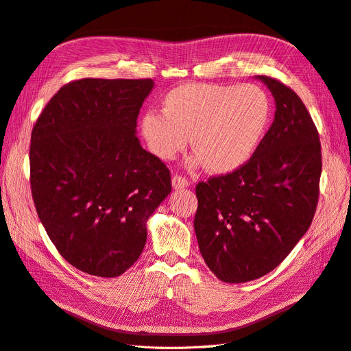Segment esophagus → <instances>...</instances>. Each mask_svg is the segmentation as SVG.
<instances>
[{
    "label": "esophagus",
    "mask_w": 351,
    "mask_h": 351,
    "mask_svg": "<svg viewBox=\"0 0 351 351\" xmlns=\"http://www.w3.org/2000/svg\"><path fill=\"white\" fill-rule=\"evenodd\" d=\"M188 186H189V182L184 176L176 175V176L172 178V188L173 189H185Z\"/></svg>",
    "instance_id": "1"
}]
</instances>
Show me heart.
Masks as SVG:
<instances>
[{
	"instance_id": "1",
	"label": "heart",
	"mask_w": 351,
	"mask_h": 351,
	"mask_svg": "<svg viewBox=\"0 0 351 351\" xmlns=\"http://www.w3.org/2000/svg\"><path fill=\"white\" fill-rule=\"evenodd\" d=\"M269 117V98L256 85L185 84L167 93L162 112L143 115L140 130L162 160L173 159L192 136L197 154L189 165L205 163L213 173H230L252 158Z\"/></svg>"
}]
</instances>
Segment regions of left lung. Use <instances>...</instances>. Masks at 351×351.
Masks as SVG:
<instances>
[{
  "label": "left lung",
  "instance_id": "1",
  "mask_svg": "<svg viewBox=\"0 0 351 351\" xmlns=\"http://www.w3.org/2000/svg\"><path fill=\"white\" fill-rule=\"evenodd\" d=\"M257 80L275 98L274 123L247 163L197 185L199 250L227 283L278 267L313 223L319 193L321 143L306 107L274 77Z\"/></svg>",
  "mask_w": 351,
  "mask_h": 351
}]
</instances>
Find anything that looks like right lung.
<instances>
[{"label": "right lung", "instance_id": "obj_1", "mask_svg": "<svg viewBox=\"0 0 351 351\" xmlns=\"http://www.w3.org/2000/svg\"><path fill=\"white\" fill-rule=\"evenodd\" d=\"M152 80L62 86L38 117L30 184L38 218L64 261L117 278L145 249L147 219L171 193V173L136 136Z\"/></svg>", "mask_w": 351, "mask_h": 351}]
</instances>
